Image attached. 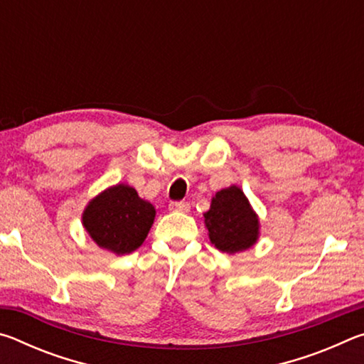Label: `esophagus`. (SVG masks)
<instances>
[{"mask_svg":"<svg viewBox=\"0 0 364 364\" xmlns=\"http://www.w3.org/2000/svg\"><path fill=\"white\" fill-rule=\"evenodd\" d=\"M168 208L171 212H189L191 210V205L188 202H183V200H175V202H170Z\"/></svg>","mask_w":364,"mask_h":364,"instance_id":"1","label":"esophagus"}]
</instances>
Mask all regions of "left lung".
Wrapping results in <instances>:
<instances>
[{"instance_id": "1", "label": "left lung", "mask_w": 364, "mask_h": 364, "mask_svg": "<svg viewBox=\"0 0 364 364\" xmlns=\"http://www.w3.org/2000/svg\"><path fill=\"white\" fill-rule=\"evenodd\" d=\"M204 218L210 242L221 252L236 254L257 242L258 218L237 186L218 191Z\"/></svg>"}]
</instances>
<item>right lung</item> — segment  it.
<instances>
[{
    "label": "right lung",
    "instance_id": "add662e5",
    "mask_svg": "<svg viewBox=\"0 0 364 364\" xmlns=\"http://www.w3.org/2000/svg\"><path fill=\"white\" fill-rule=\"evenodd\" d=\"M156 208L127 184L104 191L85 208L83 226L100 247L117 255L136 250L149 232Z\"/></svg>",
    "mask_w": 364,
    "mask_h": 364
}]
</instances>
